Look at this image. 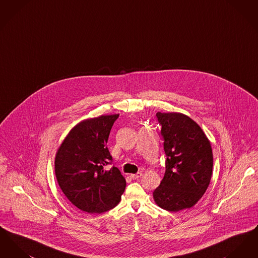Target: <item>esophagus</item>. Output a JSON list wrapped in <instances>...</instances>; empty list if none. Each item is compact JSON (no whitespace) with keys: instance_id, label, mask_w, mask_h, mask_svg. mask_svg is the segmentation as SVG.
I'll return each instance as SVG.
<instances>
[{"instance_id":"obj_1","label":"esophagus","mask_w":258,"mask_h":258,"mask_svg":"<svg viewBox=\"0 0 258 258\" xmlns=\"http://www.w3.org/2000/svg\"><path fill=\"white\" fill-rule=\"evenodd\" d=\"M141 176H142V173H141V172H137L136 174H131V178L134 179V180H135V179H138V178L141 177Z\"/></svg>"}]
</instances>
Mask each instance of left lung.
Returning <instances> with one entry per match:
<instances>
[{
	"label": "left lung",
	"mask_w": 258,
	"mask_h": 258,
	"mask_svg": "<svg viewBox=\"0 0 258 258\" xmlns=\"http://www.w3.org/2000/svg\"><path fill=\"white\" fill-rule=\"evenodd\" d=\"M166 155L165 173L153 197L160 208H191L203 197L213 173L211 143L202 128L178 112L157 113Z\"/></svg>",
	"instance_id": "8db88e82"
}]
</instances>
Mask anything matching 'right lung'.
<instances>
[{
  "label": "right lung",
  "mask_w": 258,
  "mask_h": 258,
  "mask_svg": "<svg viewBox=\"0 0 258 258\" xmlns=\"http://www.w3.org/2000/svg\"><path fill=\"white\" fill-rule=\"evenodd\" d=\"M119 114L101 115L74 125L55 157V174L61 191L75 207L101 214L118 205L125 188L120 170L105 166L112 160L106 146Z\"/></svg>",
  "instance_id": "1"
}]
</instances>
